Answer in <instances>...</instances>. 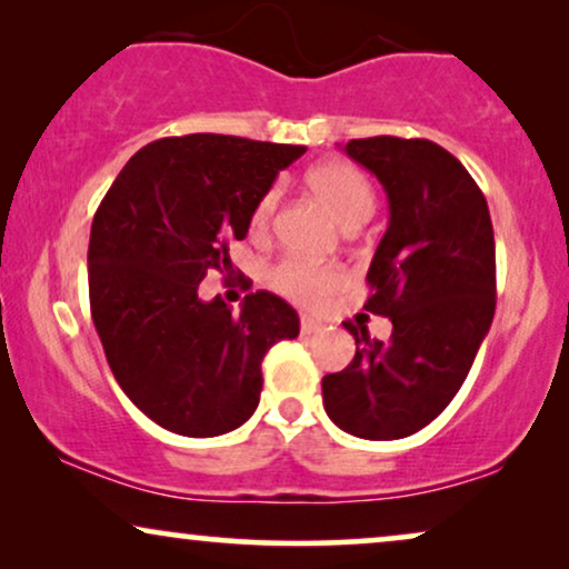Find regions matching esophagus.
<instances>
[{"label": "esophagus", "instance_id": "1", "mask_svg": "<svg viewBox=\"0 0 569 569\" xmlns=\"http://www.w3.org/2000/svg\"><path fill=\"white\" fill-rule=\"evenodd\" d=\"M321 329V321L311 319V316H300V331L302 335H316Z\"/></svg>", "mask_w": 569, "mask_h": 569}]
</instances>
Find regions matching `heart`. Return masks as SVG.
<instances>
[{
  "label": "heart",
  "mask_w": 569,
  "mask_h": 569,
  "mask_svg": "<svg viewBox=\"0 0 569 569\" xmlns=\"http://www.w3.org/2000/svg\"><path fill=\"white\" fill-rule=\"evenodd\" d=\"M308 188L319 201L327 206V211L335 217L339 224L352 227L363 224V221L373 213V188L368 177L360 172L358 167L348 164V161H321L308 169L306 174ZM277 193L267 190L258 198L253 211H250V232H263L269 227L271 213H274ZM342 271L337 267H316V263L298 261V258H287V261L277 263L271 269L269 282L277 292L287 295V298L300 302H316L327 298L342 284Z\"/></svg>",
  "instance_id": "heart-1"
}]
</instances>
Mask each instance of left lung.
I'll return each mask as SVG.
<instances>
[{
    "label": "left lung",
    "instance_id": "8db88e82",
    "mask_svg": "<svg viewBox=\"0 0 569 569\" xmlns=\"http://www.w3.org/2000/svg\"><path fill=\"white\" fill-rule=\"evenodd\" d=\"M350 159L379 177L389 227L366 282V311L392 337H356V358L321 381L323 410L352 437L389 441L429 426L460 392L497 308L493 227L481 188L426 138H356Z\"/></svg>",
    "mask_w": 569,
    "mask_h": 569
}]
</instances>
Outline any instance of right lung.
<instances>
[{
  "mask_svg": "<svg viewBox=\"0 0 569 569\" xmlns=\"http://www.w3.org/2000/svg\"><path fill=\"white\" fill-rule=\"evenodd\" d=\"M306 146L193 132L143 146L96 209L88 242L91 319L117 383L140 412L180 437H219L253 416L261 360L300 319L274 292L240 313L201 300L209 271L230 274V240L279 169Z\"/></svg>",
  "mask_w": 569,
  "mask_h": 569,
  "instance_id": "1",
  "label": "right lung"
}]
</instances>
